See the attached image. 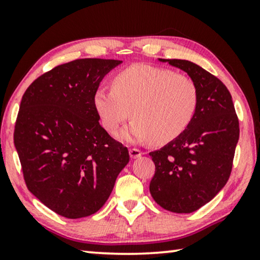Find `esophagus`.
I'll list each match as a JSON object with an SVG mask.
<instances>
[{"mask_svg":"<svg viewBox=\"0 0 260 260\" xmlns=\"http://www.w3.org/2000/svg\"><path fill=\"white\" fill-rule=\"evenodd\" d=\"M129 154H130L131 158H138V157H141L143 152H142L140 149H137V148H131L129 150Z\"/></svg>","mask_w":260,"mask_h":260,"instance_id":"obj_1","label":"esophagus"}]
</instances>
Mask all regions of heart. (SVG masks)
Listing matches in <instances>:
<instances>
[{
    "label": "heart",
    "instance_id": "heart-1",
    "mask_svg": "<svg viewBox=\"0 0 260 260\" xmlns=\"http://www.w3.org/2000/svg\"><path fill=\"white\" fill-rule=\"evenodd\" d=\"M197 84L186 74L149 65H134L120 71L112 88L99 87L93 104L103 126L113 133L131 116L130 126L120 131V140H151L166 144L181 136L198 109Z\"/></svg>",
    "mask_w": 260,
    "mask_h": 260
}]
</instances>
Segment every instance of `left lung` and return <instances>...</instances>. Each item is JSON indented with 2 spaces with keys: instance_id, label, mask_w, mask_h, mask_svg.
Instances as JSON below:
<instances>
[{
  "instance_id": "obj_1",
  "label": "left lung",
  "mask_w": 260,
  "mask_h": 260,
  "mask_svg": "<svg viewBox=\"0 0 260 260\" xmlns=\"http://www.w3.org/2000/svg\"><path fill=\"white\" fill-rule=\"evenodd\" d=\"M159 61L184 71L194 80L199 102L186 131L149 154L156 167L149 189L167 211L191 213L211 201L229 181L239 120L232 95L215 76L188 60Z\"/></svg>"
}]
</instances>
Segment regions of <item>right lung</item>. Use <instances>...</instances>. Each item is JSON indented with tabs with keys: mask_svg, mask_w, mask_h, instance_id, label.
<instances>
[{
	"mask_svg": "<svg viewBox=\"0 0 260 260\" xmlns=\"http://www.w3.org/2000/svg\"><path fill=\"white\" fill-rule=\"evenodd\" d=\"M112 59H78L35 79L20 104L14 144L27 188L56 214L79 219L108 200L129 151L99 124L94 92Z\"/></svg>",
	"mask_w": 260,
	"mask_h": 260,
	"instance_id": "right-lung-1",
	"label": "right lung"
}]
</instances>
